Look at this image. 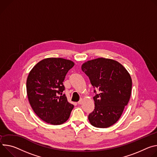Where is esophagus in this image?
Instances as JSON below:
<instances>
[{"mask_svg":"<svg viewBox=\"0 0 157 157\" xmlns=\"http://www.w3.org/2000/svg\"><path fill=\"white\" fill-rule=\"evenodd\" d=\"M83 102V99H80L78 101V105H80V104H82Z\"/></svg>","mask_w":157,"mask_h":157,"instance_id":"34e87169","label":"esophagus"}]
</instances>
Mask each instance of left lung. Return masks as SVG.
<instances>
[{"instance_id": "1", "label": "left lung", "mask_w": 157, "mask_h": 157, "mask_svg": "<svg viewBox=\"0 0 157 157\" xmlns=\"http://www.w3.org/2000/svg\"><path fill=\"white\" fill-rule=\"evenodd\" d=\"M81 68L92 85L100 92L94 97L95 109L88 117L90 124L103 128L113 125L130 98L132 80L130 74L118 62L103 57L86 61Z\"/></svg>"}]
</instances>
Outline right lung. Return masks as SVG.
<instances>
[{
	"mask_svg": "<svg viewBox=\"0 0 157 157\" xmlns=\"http://www.w3.org/2000/svg\"><path fill=\"white\" fill-rule=\"evenodd\" d=\"M75 65L62 58L40 60L30 71L27 79V94L33 112L43 121L61 125L68 119L74 105L67 101L63 82L67 73Z\"/></svg>",
	"mask_w": 157,
	"mask_h": 157,
	"instance_id": "obj_1",
	"label": "right lung"
}]
</instances>
